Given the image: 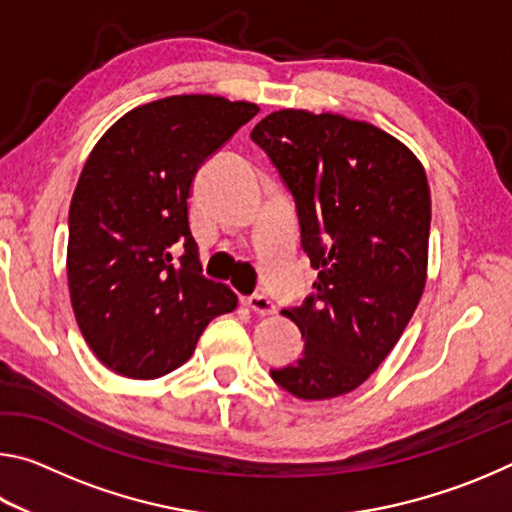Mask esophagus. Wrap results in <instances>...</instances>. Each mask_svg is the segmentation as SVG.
Masks as SVG:
<instances>
[{
    "label": "esophagus",
    "instance_id": "34e87169",
    "mask_svg": "<svg viewBox=\"0 0 512 512\" xmlns=\"http://www.w3.org/2000/svg\"><path fill=\"white\" fill-rule=\"evenodd\" d=\"M246 305L259 316L275 314V302L266 296H250V298H246Z\"/></svg>",
    "mask_w": 512,
    "mask_h": 512
}]
</instances>
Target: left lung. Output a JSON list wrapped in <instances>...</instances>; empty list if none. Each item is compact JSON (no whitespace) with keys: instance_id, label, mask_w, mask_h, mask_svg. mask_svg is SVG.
Instances as JSON below:
<instances>
[{"instance_id":"left-lung-1","label":"left lung","mask_w":512,"mask_h":512,"mask_svg":"<svg viewBox=\"0 0 512 512\" xmlns=\"http://www.w3.org/2000/svg\"><path fill=\"white\" fill-rule=\"evenodd\" d=\"M250 137L296 198L318 268L314 296L282 309L305 354L271 377L307 402L352 393L400 341L427 284V173L391 133L334 112L275 110Z\"/></svg>"}]
</instances>
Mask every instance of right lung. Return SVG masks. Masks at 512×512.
<instances>
[{
  "instance_id": "1",
  "label": "right lung",
  "mask_w": 512,
  "mask_h": 512,
  "mask_svg": "<svg viewBox=\"0 0 512 512\" xmlns=\"http://www.w3.org/2000/svg\"><path fill=\"white\" fill-rule=\"evenodd\" d=\"M257 112L178 94L128 110L94 144L69 205L67 284L83 339L117 375L180 368L210 320L237 309L235 291L201 275L187 203L207 155Z\"/></svg>"
}]
</instances>
